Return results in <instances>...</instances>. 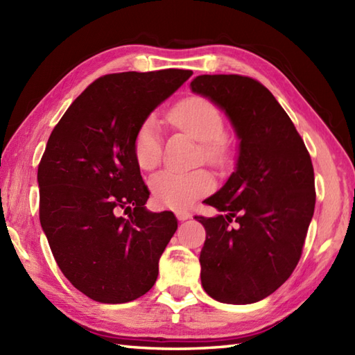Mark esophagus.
<instances>
[{
    "instance_id": "1",
    "label": "esophagus",
    "mask_w": 355,
    "mask_h": 355,
    "mask_svg": "<svg viewBox=\"0 0 355 355\" xmlns=\"http://www.w3.org/2000/svg\"><path fill=\"white\" fill-rule=\"evenodd\" d=\"M175 215H177V218H178L180 221H186V220H189V218L192 216L189 212H187V210H177Z\"/></svg>"
}]
</instances>
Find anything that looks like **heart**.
<instances>
[{
  "label": "heart",
  "mask_w": 355,
  "mask_h": 355,
  "mask_svg": "<svg viewBox=\"0 0 355 355\" xmlns=\"http://www.w3.org/2000/svg\"><path fill=\"white\" fill-rule=\"evenodd\" d=\"M171 122L178 130L201 141L205 160L218 164L225 158V122L221 110L206 97L192 96L178 102L169 112ZM132 153L139 168L155 169L162 160L160 126L155 117H149L140 125L132 140ZM157 206L163 209H184L214 191L215 178L207 171L186 173L163 171L149 182Z\"/></svg>",
  "instance_id": "obj_1"
}]
</instances>
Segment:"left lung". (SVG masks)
Here are the masks:
<instances>
[{"instance_id": "left-lung-1", "label": "left lung", "mask_w": 355, "mask_h": 355, "mask_svg": "<svg viewBox=\"0 0 355 355\" xmlns=\"http://www.w3.org/2000/svg\"><path fill=\"white\" fill-rule=\"evenodd\" d=\"M191 88L225 112L239 139L235 171L205 200L223 215L195 216L206 229L201 285L218 302L254 304L291 276L302 254L315 205L311 157L261 82L202 74Z\"/></svg>"}]
</instances>
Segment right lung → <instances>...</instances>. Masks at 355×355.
Segmentation results:
<instances>
[{
	"label": "right lung",
	"instance_id": "add662e5",
	"mask_svg": "<svg viewBox=\"0 0 355 355\" xmlns=\"http://www.w3.org/2000/svg\"><path fill=\"white\" fill-rule=\"evenodd\" d=\"M191 76L177 69L107 74L50 134L37 166L41 225L64 276L96 302H131L157 281L158 259L178 224L172 212L145 207L149 191L132 140Z\"/></svg>",
	"mask_w": 355,
	"mask_h": 355
}]
</instances>
